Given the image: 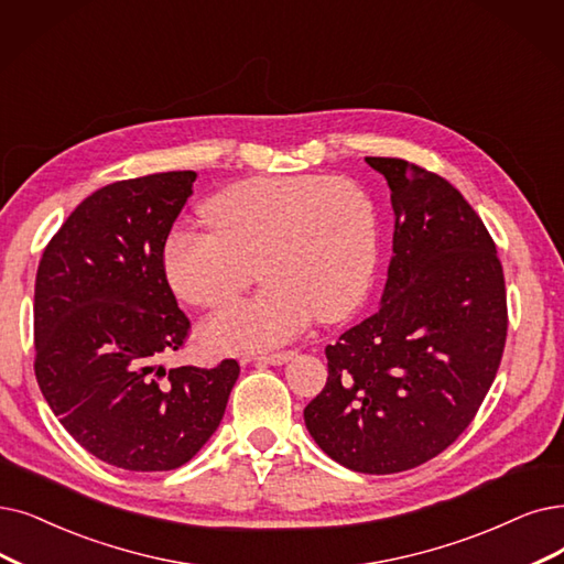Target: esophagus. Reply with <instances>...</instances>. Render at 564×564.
<instances>
[{"mask_svg":"<svg viewBox=\"0 0 564 564\" xmlns=\"http://www.w3.org/2000/svg\"><path fill=\"white\" fill-rule=\"evenodd\" d=\"M294 349L289 351H275V354H259L254 356V360H259V364H270V366H280V364H286L289 358H294Z\"/></svg>","mask_w":564,"mask_h":564,"instance_id":"esophagus-1","label":"esophagus"}]
</instances>
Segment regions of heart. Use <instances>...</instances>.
<instances>
[{"mask_svg": "<svg viewBox=\"0 0 564 564\" xmlns=\"http://www.w3.org/2000/svg\"><path fill=\"white\" fill-rule=\"evenodd\" d=\"M213 231L175 227L164 270L175 294L219 312L204 340L219 351L278 347L314 317L343 322L366 303L379 263V208L366 185L337 175H261L206 204Z\"/></svg>", "mask_w": 564, "mask_h": 564, "instance_id": "obj_1", "label": "heart"}]
</instances>
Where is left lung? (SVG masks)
<instances>
[{
	"label": "left lung",
	"mask_w": 564,
	"mask_h": 564,
	"mask_svg": "<svg viewBox=\"0 0 564 564\" xmlns=\"http://www.w3.org/2000/svg\"><path fill=\"white\" fill-rule=\"evenodd\" d=\"M395 213L381 305L326 347L328 379L303 416L335 463L395 475L452 446L477 416L507 343L495 242L463 194L398 156H366Z\"/></svg>",
	"instance_id": "1"
}]
</instances>
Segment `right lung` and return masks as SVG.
<instances>
[{
	"label": "right lung",
	"instance_id": "obj_1",
	"mask_svg": "<svg viewBox=\"0 0 564 564\" xmlns=\"http://www.w3.org/2000/svg\"><path fill=\"white\" fill-rule=\"evenodd\" d=\"M194 180V171L152 173L89 194L36 270L41 393L85 452L131 471L192 460L240 375L236 358L215 368L162 366L189 333L166 280L164 242Z\"/></svg>",
	"mask_w": 564,
	"mask_h": 564
}]
</instances>
